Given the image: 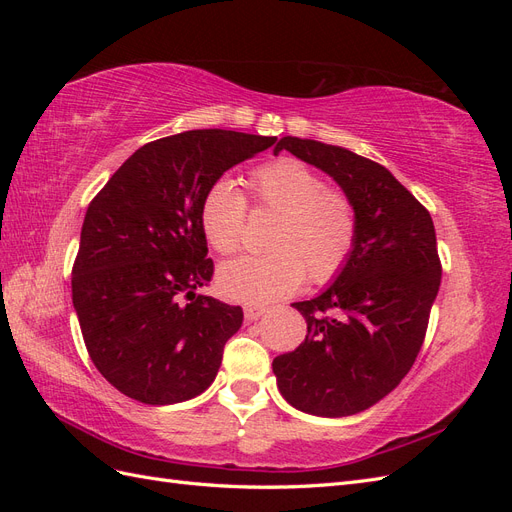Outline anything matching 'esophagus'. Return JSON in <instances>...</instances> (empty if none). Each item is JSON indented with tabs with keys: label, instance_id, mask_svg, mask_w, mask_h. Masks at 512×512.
<instances>
[{
	"label": "esophagus",
	"instance_id": "esophagus-1",
	"mask_svg": "<svg viewBox=\"0 0 512 512\" xmlns=\"http://www.w3.org/2000/svg\"><path fill=\"white\" fill-rule=\"evenodd\" d=\"M265 312H267V309L262 307V305H245V307H243V316H245L247 322L258 320Z\"/></svg>",
	"mask_w": 512,
	"mask_h": 512
}]
</instances>
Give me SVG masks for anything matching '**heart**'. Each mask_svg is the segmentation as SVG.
I'll use <instances>...</instances> for the list:
<instances>
[{
	"instance_id": "1",
	"label": "heart",
	"mask_w": 512,
	"mask_h": 512,
	"mask_svg": "<svg viewBox=\"0 0 512 512\" xmlns=\"http://www.w3.org/2000/svg\"><path fill=\"white\" fill-rule=\"evenodd\" d=\"M250 188L258 211L277 215L265 256H243L222 265L218 288L226 299L262 305L280 301L307 280L327 284L346 267L356 241V209L339 190L327 188L314 168L277 160L256 168ZM247 203L228 179L203 196L200 224L215 252L235 254L245 235Z\"/></svg>"
}]
</instances>
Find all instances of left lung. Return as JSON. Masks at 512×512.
Listing matches in <instances>:
<instances>
[{
    "instance_id": "left-lung-1",
    "label": "left lung",
    "mask_w": 512,
    "mask_h": 512,
    "mask_svg": "<svg viewBox=\"0 0 512 512\" xmlns=\"http://www.w3.org/2000/svg\"><path fill=\"white\" fill-rule=\"evenodd\" d=\"M327 173L356 209L346 267L318 297L292 303L305 342L273 359L292 408L339 418L371 408L404 380L423 346L442 267L429 211L384 166L350 149L284 136L275 145Z\"/></svg>"
}]
</instances>
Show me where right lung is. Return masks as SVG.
Here are the masks:
<instances>
[{
	"mask_svg": "<svg viewBox=\"0 0 512 512\" xmlns=\"http://www.w3.org/2000/svg\"><path fill=\"white\" fill-rule=\"evenodd\" d=\"M275 141L232 130L166 136L136 149L91 200L72 303L91 361L123 395L181 404L218 376L243 309L196 292L213 275L200 205L228 168Z\"/></svg>",
	"mask_w": 512,
	"mask_h": 512,
	"instance_id": "right-lung-1",
	"label": "right lung"
}]
</instances>
